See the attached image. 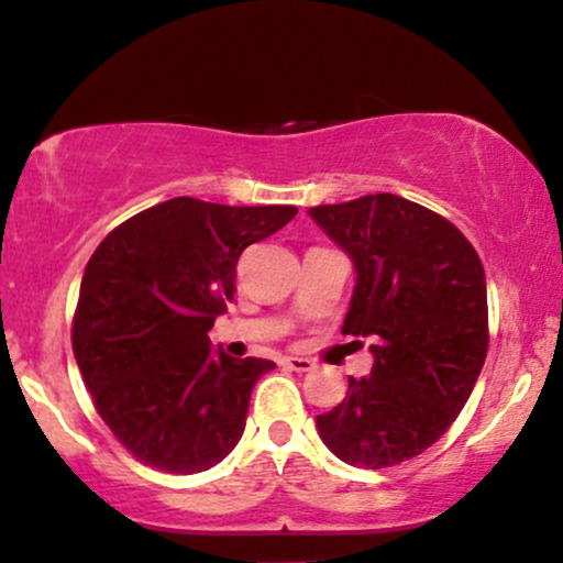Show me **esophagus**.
<instances>
[{"label": "esophagus", "mask_w": 563, "mask_h": 563, "mask_svg": "<svg viewBox=\"0 0 563 563\" xmlns=\"http://www.w3.org/2000/svg\"><path fill=\"white\" fill-rule=\"evenodd\" d=\"M283 367H288L294 372H311L314 369V362H311V358H303V356H286L283 358Z\"/></svg>", "instance_id": "1"}]
</instances>
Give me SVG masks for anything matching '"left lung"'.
Returning <instances> with one entry per match:
<instances>
[{
  "label": "left lung",
  "instance_id": "left-lung-1",
  "mask_svg": "<svg viewBox=\"0 0 563 563\" xmlns=\"http://www.w3.org/2000/svg\"><path fill=\"white\" fill-rule=\"evenodd\" d=\"M351 256L356 286L343 335L372 341V372L317 417L341 462L385 470L438 443L464 409L487 354L485 269L462 230L396 194L309 209Z\"/></svg>",
  "mask_w": 563,
  "mask_h": 563
}]
</instances>
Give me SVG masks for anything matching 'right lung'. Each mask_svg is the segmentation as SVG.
I'll return each instance as SVG.
<instances>
[{
    "label": "right lung",
    "mask_w": 563,
    "mask_h": 563,
    "mask_svg": "<svg viewBox=\"0 0 563 563\" xmlns=\"http://www.w3.org/2000/svg\"><path fill=\"white\" fill-rule=\"evenodd\" d=\"M296 212L178 196L114 228L88 260L73 354L99 417L139 462L194 475L235 449L275 362L212 354L207 333L233 299L243 249Z\"/></svg>",
    "instance_id": "add662e5"
}]
</instances>
